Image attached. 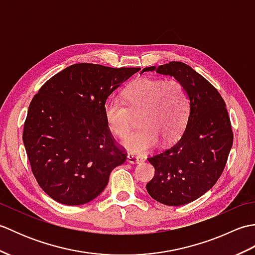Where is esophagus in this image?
Wrapping results in <instances>:
<instances>
[{"label":"esophagus","mask_w":255,"mask_h":255,"mask_svg":"<svg viewBox=\"0 0 255 255\" xmlns=\"http://www.w3.org/2000/svg\"><path fill=\"white\" fill-rule=\"evenodd\" d=\"M127 161L129 162V163H141L143 160L140 158V156H136V155L129 153L127 155Z\"/></svg>","instance_id":"obj_1"}]
</instances>
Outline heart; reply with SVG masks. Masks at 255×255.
Here are the masks:
<instances>
[{
	"label": "heart",
	"instance_id": "b5f03b06",
	"mask_svg": "<svg viewBox=\"0 0 255 255\" xmlns=\"http://www.w3.org/2000/svg\"><path fill=\"white\" fill-rule=\"evenodd\" d=\"M123 101L110 100L104 105L108 129L125 138L139 115L141 128L123 141L132 153H144L154 148L159 139L170 143L180 136L188 121L189 99L180 81L142 77L123 92Z\"/></svg>",
	"mask_w": 255,
	"mask_h": 255
}]
</instances>
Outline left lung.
Instances as JSON below:
<instances>
[{
	"label": "left lung",
	"instance_id": "8db88e82",
	"mask_svg": "<svg viewBox=\"0 0 255 255\" xmlns=\"http://www.w3.org/2000/svg\"><path fill=\"white\" fill-rule=\"evenodd\" d=\"M171 75L186 89L191 111L180 139L148 161L154 176L147 184L149 195L167 206L193 202L218 181L234 142L226 103L213 84L187 64L172 61L142 70Z\"/></svg>",
	"mask_w": 255,
	"mask_h": 255
}]
</instances>
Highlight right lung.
Here are the masks:
<instances>
[{
    "instance_id": "obj_1",
    "label": "right lung",
    "mask_w": 255,
    "mask_h": 255,
    "mask_svg": "<svg viewBox=\"0 0 255 255\" xmlns=\"http://www.w3.org/2000/svg\"><path fill=\"white\" fill-rule=\"evenodd\" d=\"M140 68L72 64L31 100L23 141L37 183L56 202L77 206L104 191L127 159L104 118L107 97Z\"/></svg>"
}]
</instances>
